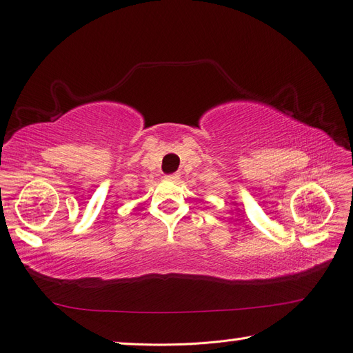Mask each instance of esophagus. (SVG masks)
I'll use <instances>...</instances> for the list:
<instances>
[{"instance_id":"34e87169","label":"esophagus","mask_w":353,"mask_h":353,"mask_svg":"<svg viewBox=\"0 0 353 353\" xmlns=\"http://www.w3.org/2000/svg\"><path fill=\"white\" fill-rule=\"evenodd\" d=\"M166 179H169V181H172V183H175V181L179 179V174H170V175L166 176Z\"/></svg>"}]
</instances>
